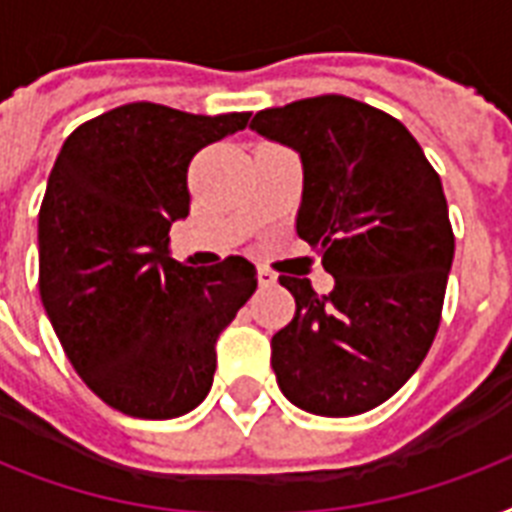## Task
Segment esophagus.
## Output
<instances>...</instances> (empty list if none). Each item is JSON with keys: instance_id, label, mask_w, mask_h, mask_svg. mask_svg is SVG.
Listing matches in <instances>:
<instances>
[{"instance_id": "obj_1", "label": "esophagus", "mask_w": 512, "mask_h": 512, "mask_svg": "<svg viewBox=\"0 0 512 512\" xmlns=\"http://www.w3.org/2000/svg\"><path fill=\"white\" fill-rule=\"evenodd\" d=\"M257 284L260 287H276V273L268 268H257Z\"/></svg>"}]
</instances>
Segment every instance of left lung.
<instances>
[{
    "label": "left lung",
    "mask_w": 512,
    "mask_h": 512,
    "mask_svg": "<svg viewBox=\"0 0 512 512\" xmlns=\"http://www.w3.org/2000/svg\"><path fill=\"white\" fill-rule=\"evenodd\" d=\"M249 130L303 164L297 233L335 289L281 276L295 319L271 340L281 393L321 417L388 401L428 356L441 321L454 236L444 188L420 143L385 111L342 95L255 114Z\"/></svg>",
    "instance_id": "1"
}]
</instances>
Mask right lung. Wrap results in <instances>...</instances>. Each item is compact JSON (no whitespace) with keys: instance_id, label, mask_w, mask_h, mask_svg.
I'll list each match as a JSON object with an SVG mask.
<instances>
[{"instance_id":"add662e5","label":"right lung","mask_w":512,"mask_h":512,"mask_svg":"<svg viewBox=\"0 0 512 512\" xmlns=\"http://www.w3.org/2000/svg\"><path fill=\"white\" fill-rule=\"evenodd\" d=\"M249 114L196 116L130 103L68 135L39 209V295L87 388L140 420L207 398L217 337L257 289L255 265L177 263L170 228L188 217V164Z\"/></svg>"}]
</instances>
